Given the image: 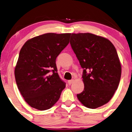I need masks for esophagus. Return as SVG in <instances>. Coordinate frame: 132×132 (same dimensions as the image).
<instances>
[{
  "mask_svg": "<svg viewBox=\"0 0 132 132\" xmlns=\"http://www.w3.org/2000/svg\"><path fill=\"white\" fill-rule=\"evenodd\" d=\"M73 81H74V79H71V80L68 81V83H69V85H70V84L73 83Z\"/></svg>",
  "mask_w": 132,
  "mask_h": 132,
  "instance_id": "esophagus-1",
  "label": "esophagus"
}]
</instances>
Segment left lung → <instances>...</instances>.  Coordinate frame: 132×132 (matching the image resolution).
<instances>
[{
  "label": "left lung",
  "instance_id": "1",
  "mask_svg": "<svg viewBox=\"0 0 132 132\" xmlns=\"http://www.w3.org/2000/svg\"><path fill=\"white\" fill-rule=\"evenodd\" d=\"M70 45L83 69L84 90L77 94L86 107L95 109L111 100L121 76L116 50L108 39L90 33L71 34Z\"/></svg>",
  "mask_w": 132,
  "mask_h": 132
}]
</instances>
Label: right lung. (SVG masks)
<instances>
[{"instance_id": "add662e5", "label": "right lung", "mask_w": 132, "mask_h": 132, "mask_svg": "<svg viewBox=\"0 0 132 132\" xmlns=\"http://www.w3.org/2000/svg\"><path fill=\"white\" fill-rule=\"evenodd\" d=\"M70 35L45 34L29 39L21 48L14 76L19 92L32 108H51L65 87L57 73L56 59L69 43Z\"/></svg>"}]
</instances>
